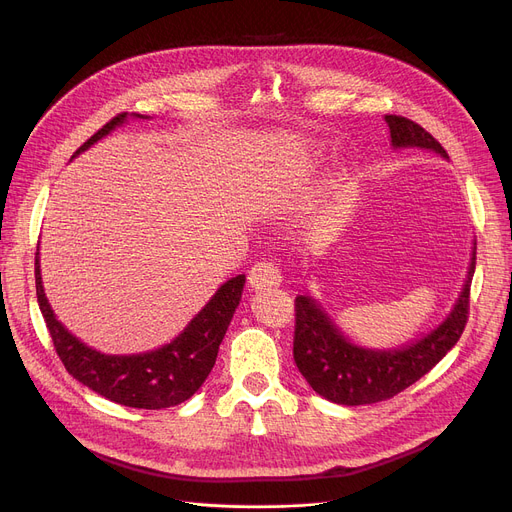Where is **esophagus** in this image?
<instances>
[{
    "mask_svg": "<svg viewBox=\"0 0 512 512\" xmlns=\"http://www.w3.org/2000/svg\"><path fill=\"white\" fill-rule=\"evenodd\" d=\"M282 282V274L274 263H255L249 272V284L255 290H267V288H276Z\"/></svg>",
    "mask_w": 512,
    "mask_h": 512,
    "instance_id": "obj_1",
    "label": "esophagus"
}]
</instances>
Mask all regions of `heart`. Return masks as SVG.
<instances>
[{
  "mask_svg": "<svg viewBox=\"0 0 512 512\" xmlns=\"http://www.w3.org/2000/svg\"><path fill=\"white\" fill-rule=\"evenodd\" d=\"M344 178H342V174L340 172H334L330 178H328V191H330V195L336 191V188L340 186V182H342ZM330 222H332V213H330V209L328 207H317V209H313V211H309V215L305 218V222H303V228H305V232L311 236V238H319V236H324L326 232H328V228H330Z\"/></svg>",
  "mask_w": 512,
  "mask_h": 512,
  "instance_id": "b5f03b06",
  "label": "heart"
}]
</instances>
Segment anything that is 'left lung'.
I'll return each instance as SVG.
<instances>
[{
	"instance_id": "left-lung-1",
	"label": "left lung",
	"mask_w": 512,
	"mask_h": 512,
	"mask_svg": "<svg viewBox=\"0 0 512 512\" xmlns=\"http://www.w3.org/2000/svg\"><path fill=\"white\" fill-rule=\"evenodd\" d=\"M394 149H425L448 159V153L425 128L400 116H384ZM475 242L459 299L440 324L402 346L369 348L348 338L330 313L309 294L294 301V363L307 384L336 405H373L396 396L436 367L459 342L469 311V290L475 274Z\"/></svg>"
}]
</instances>
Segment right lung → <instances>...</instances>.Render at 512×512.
<instances>
[{
	"label": "right lung",
	"instance_id": "right-lung-1",
	"mask_svg": "<svg viewBox=\"0 0 512 512\" xmlns=\"http://www.w3.org/2000/svg\"><path fill=\"white\" fill-rule=\"evenodd\" d=\"M128 118H143L141 114H118L80 147L72 157L87 151L91 145L107 137L112 130L126 124ZM39 247L35 257L37 301L51 334L56 353L66 371L83 386L103 398L132 409H168L191 398L207 380L215 365L220 344L240 303L245 274L226 280L207 305L188 321V326L168 344L155 351L137 355H105L97 348L78 340L53 313L41 280Z\"/></svg>",
	"mask_w": 512,
	"mask_h": 512
}]
</instances>
